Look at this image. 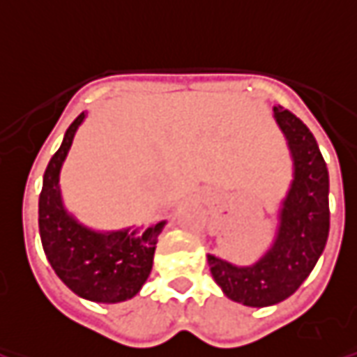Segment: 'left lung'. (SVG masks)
I'll return each mask as SVG.
<instances>
[{
  "instance_id": "8db88e82",
  "label": "left lung",
  "mask_w": 357,
  "mask_h": 357,
  "mask_svg": "<svg viewBox=\"0 0 357 357\" xmlns=\"http://www.w3.org/2000/svg\"><path fill=\"white\" fill-rule=\"evenodd\" d=\"M273 109L291 158V181L278 206L273 243L245 266L206 255L214 282L248 307H268L290 298L317 265L328 238V170L317 141L288 109Z\"/></svg>"
}]
</instances>
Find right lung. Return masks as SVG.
<instances>
[{"mask_svg":"<svg viewBox=\"0 0 357 357\" xmlns=\"http://www.w3.org/2000/svg\"><path fill=\"white\" fill-rule=\"evenodd\" d=\"M84 118L86 112L69 126L63 143L44 172L38 201L40 239L50 265L69 290L84 300L119 303L135 298L146 282L166 220L149 228L129 226L100 231L84 226L67 211L59 174Z\"/></svg>","mask_w":357,"mask_h":357,"instance_id":"add662e5","label":"right lung"}]
</instances>
